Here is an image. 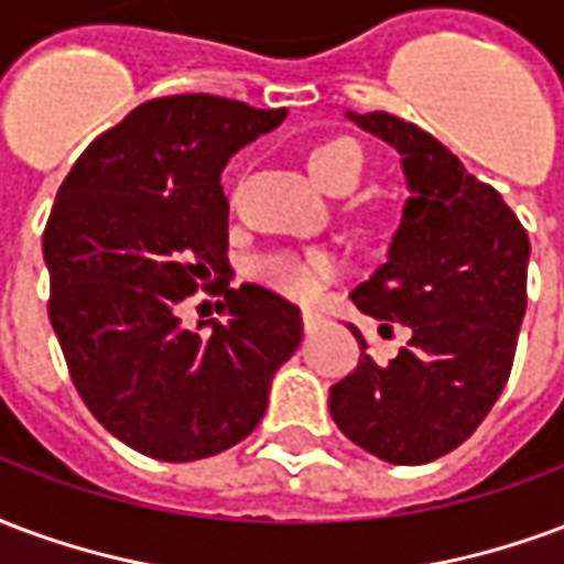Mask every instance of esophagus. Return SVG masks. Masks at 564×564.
I'll use <instances>...</instances> for the list:
<instances>
[{"label": "esophagus", "instance_id": "1", "mask_svg": "<svg viewBox=\"0 0 564 564\" xmlns=\"http://www.w3.org/2000/svg\"><path fill=\"white\" fill-rule=\"evenodd\" d=\"M322 322H324L322 312L303 310V327H306V330H315V327H322Z\"/></svg>", "mask_w": 564, "mask_h": 564}]
</instances>
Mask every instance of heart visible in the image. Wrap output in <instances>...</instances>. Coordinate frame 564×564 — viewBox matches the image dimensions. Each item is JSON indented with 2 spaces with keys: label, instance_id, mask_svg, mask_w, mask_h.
Instances as JSON below:
<instances>
[{
  "label": "heart",
  "instance_id": "b5f03b06",
  "mask_svg": "<svg viewBox=\"0 0 564 564\" xmlns=\"http://www.w3.org/2000/svg\"><path fill=\"white\" fill-rule=\"evenodd\" d=\"M310 171L333 195L351 192L360 183V176H364V150L351 138L324 141L318 147H312ZM254 273H258V279L267 288H273V291L285 294V297L310 300L318 291V285H322V279L333 273V261L324 252H279L264 258V261H258Z\"/></svg>",
  "mask_w": 564,
  "mask_h": 564
}]
</instances>
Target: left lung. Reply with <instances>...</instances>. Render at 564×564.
I'll return each mask as SVG.
<instances>
[{
  "mask_svg": "<svg viewBox=\"0 0 564 564\" xmlns=\"http://www.w3.org/2000/svg\"><path fill=\"white\" fill-rule=\"evenodd\" d=\"M402 155L412 197L388 261L351 291L378 322L409 327L388 367L367 355L330 388V414L355 445L393 466H421L475 433L511 376L525 315L529 234L501 195L468 174L445 143L376 110L348 113Z\"/></svg>",
  "mask_w": 564,
  "mask_h": 564,
  "instance_id": "8db88e82",
  "label": "left lung"
}]
</instances>
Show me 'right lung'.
Listing matches in <instances>:
<instances>
[{
    "instance_id": "obj_1",
    "label": "right lung",
    "mask_w": 564,
    "mask_h": 564,
    "mask_svg": "<svg viewBox=\"0 0 564 564\" xmlns=\"http://www.w3.org/2000/svg\"><path fill=\"white\" fill-rule=\"evenodd\" d=\"M288 110L192 93L143 101L74 162L44 228L51 315L74 388L110 435L162 463L228 451L267 412L303 339L294 303L228 279L234 152ZM221 293L225 323L186 332L178 303Z\"/></svg>"
}]
</instances>
